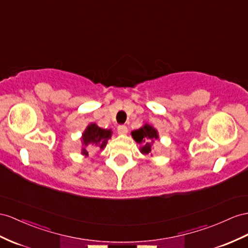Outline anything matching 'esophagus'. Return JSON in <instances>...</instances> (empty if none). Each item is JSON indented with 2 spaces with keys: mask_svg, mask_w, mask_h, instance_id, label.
I'll list each match as a JSON object with an SVG mask.
<instances>
[{
  "mask_svg": "<svg viewBox=\"0 0 248 248\" xmlns=\"http://www.w3.org/2000/svg\"><path fill=\"white\" fill-rule=\"evenodd\" d=\"M117 133L119 135H124V134H126V133H128V128H126L125 125H118Z\"/></svg>",
  "mask_w": 248,
  "mask_h": 248,
  "instance_id": "1",
  "label": "esophagus"
}]
</instances>
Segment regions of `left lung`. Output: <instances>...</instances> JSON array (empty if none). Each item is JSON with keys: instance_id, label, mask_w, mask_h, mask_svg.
Masks as SVG:
<instances>
[{"instance_id": "8db88e82", "label": "left lung", "mask_w": 248, "mask_h": 248, "mask_svg": "<svg viewBox=\"0 0 248 248\" xmlns=\"http://www.w3.org/2000/svg\"><path fill=\"white\" fill-rule=\"evenodd\" d=\"M131 135L138 144H142L139 147V151L142 155L151 154L155 140L159 138L157 129L149 124H144L138 130L132 131Z\"/></svg>"}]
</instances>
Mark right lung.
<instances>
[{
	"label": "right lung",
	"instance_id": "1",
	"mask_svg": "<svg viewBox=\"0 0 248 248\" xmlns=\"http://www.w3.org/2000/svg\"><path fill=\"white\" fill-rule=\"evenodd\" d=\"M112 133L111 129H103L94 123L88 124L80 137L81 155L88 157L89 152H94L95 150L103 151L106 148L108 140L112 137ZM89 149L91 151H89Z\"/></svg>",
	"mask_w": 248,
	"mask_h": 248
}]
</instances>
